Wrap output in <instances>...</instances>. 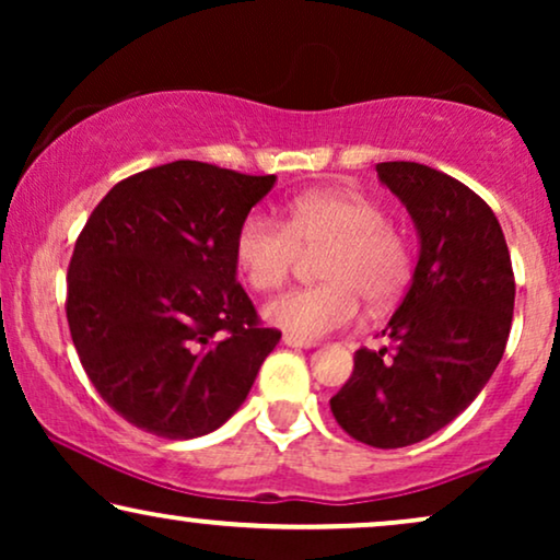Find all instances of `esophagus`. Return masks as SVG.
I'll return each mask as SVG.
<instances>
[{"instance_id": "obj_1", "label": "esophagus", "mask_w": 560, "mask_h": 560, "mask_svg": "<svg viewBox=\"0 0 560 560\" xmlns=\"http://www.w3.org/2000/svg\"><path fill=\"white\" fill-rule=\"evenodd\" d=\"M282 343H288V347H295V349H311V347H316V341L301 339V336H295V334H285V336H282Z\"/></svg>"}]
</instances>
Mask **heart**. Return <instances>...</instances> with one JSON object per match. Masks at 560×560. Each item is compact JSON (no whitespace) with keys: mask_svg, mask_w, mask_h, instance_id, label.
I'll list each match as a JSON object with an SVG mask.
<instances>
[{"mask_svg":"<svg viewBox=\"0 0 560 560\" xmlns=\"http://www.w3.org/2000/svg\"><path fill=\"white\" fill-rule=\"evenodd\" d=\"M305 255H318L320 285L298 288L267 303L270 324L318 339L347 328L359 316V298L370 308L400 301L412 278V247L385 206L362 194L320 190L290 203L285 224L249 213L234 234V262L259 293L288 282Z\"/></svg>","mask_w":560,"mask_h":560,"instance_id":"1","label":"heart"}]
</instances>
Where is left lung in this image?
<instances>
[{
    "label": "left lung",
    "mask_w": 560,
    "mask_h": 560,
    "mask_svg": "<svg viewBox=\"0 0 560 560\" xmlns=\"http://www.w3.org/2000/svg\"><path fill=\"white\" fill-rule=\"evenodd\" d=\"M377 175L408 206L420 257L382 331L389 347L357 351L331 412L351 439L402 448L448 425L492 377L508 347L515 275L500 221L469 186L405 160L380 163Z\"/></svg>",
    "instance_id": "left-lung-1"
}]
</instances>
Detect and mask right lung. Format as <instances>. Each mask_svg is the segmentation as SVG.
Returning a JSON list of instances; mask_svg holds the SVG:
<instances>
[{"mask_svg":"<svg viewBox=\"0 0 560 560\" xmlns=\"http://www.w3.org/2000/svg\"><path fill=\"white\" fill-rule=\"evenodd\" d=\"M275 175L175 160L119 180L81 229L66 316L91 385L163 439L224 425L280 341L236 282L234 234Z\"/></svg>","mask_w":560,"mask_h":560,"instance_id":"1","label":"right lung"}]
</instances>
